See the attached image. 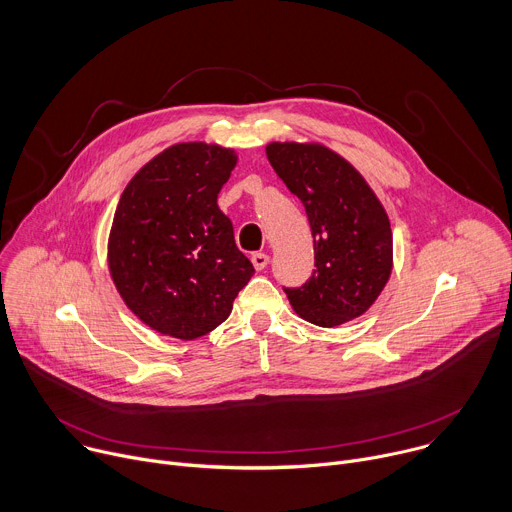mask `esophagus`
<instances>
[{"mask_svg": "<svg viewBox=\"0 0 512 512\" xmlns=\"http://www.w3.org/2000/svg\"><path fill=\"white\" fill-rule=\"evenodd\" d=\"M251 261H253V267H255L257 271H261V269H265V267H267V263H269V255H265V253H253Z\"/></svg>", "mask_w": 512, "mask_h": 512, "instance_id": "esophagus-1", "label": "esophagus"}]
</instances>
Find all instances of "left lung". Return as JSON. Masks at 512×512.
<instances>
[{
    "instance_id": "obj_1",
    "label": "left lung",
    "mask_w": 512,
    "mask_h": 512,
    "mask_svg": "<svg viewBox=\"0 0 512 512\" xmlns=\"http://www.w3.org/2000/svg\"><path fill=\"white\" fill-rule=\"evenodd\" d=\"M275 174L308 214L316 271L285 289L294 312L322 328L367 312L393 271L389 214L362 174L316 141H271L265 148Z\"/></svg>"
}]
</instances>
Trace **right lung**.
Returning a JSON list of instances; mask_svg holds the SVG:
<instances>
[{
    "mask_svg": "<svg viewBox=\"0 0 512 512\" xmlns=\"http://www.w3.org/2000/svg\"><path fill=\"white\" fill-rule=\"evenodd\" d=\"M218 143L180 141L125 186L107 265L125 306L152 330L194 340L221 326L255 273L216 198L237 166Z\"/></svg>",
    "mask_w": 512,
    "mask_h": 512,
    "instance_id": "1",
    "label": "right lung"
}]
</instances>
